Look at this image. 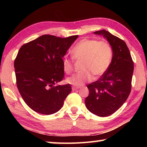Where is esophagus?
Segmentation results:
<instances>
[{"label":"esophagus","mask_w":147,"mask_h":147,"mask_svg":"<svg viewBox=\"0 0 147 147\" xmlns=\"http://www.w3.org/2000/svg\"><path fill=\"white\" fill-rule=\"evenodd\" d=\"M79 88H80V87H77V86H72V90H73V91H75V90H78Z\"/></svg>","instance_id":"34e87169"}]
</instances>
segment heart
<instances>
[{"label":"heart","instance_id":"1","mask_svg":"<svg viewBox=\"0 0 147 147\" xmlns=\"http://www.w3.org/2000/svg\"><path fill=\"white\" fill-rule=\"evenodd\" d=\"M73 58L81 61V71L66 79L67 83L81 86L93 78L102 76L110 66L112 58V49L106 41L83 38L74 45L71 51ZM62 69L69 74L73 69V60L65 55L62 58Z\"/></svg>","mask_w":147,"mask_h":147}]
</instances>
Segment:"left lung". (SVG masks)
<instances>
[{"label": "left lung", "mask_w": 147, "mask_h": 147, "mask_svg": "<svg viewBox=\"0 0 147 147\" xmlns=\"http://www.w3.org/2000/svg\"><path fill=\"white\" fill-rule=\"evenodd\" d=\"M112 49L110 66L98 80L87 85L90 94L85 99L88 110L100 117H107L117 111L128 98L134 70L129 49L123 40L105 30L96 31Z\"/></svg>", "instance_id": "obj_1"}]
</instances>
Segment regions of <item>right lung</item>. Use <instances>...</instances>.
<instances>
[{"instance_id": "obj_1", "label": "right lung", "mask_w": 147, "mask_h": 147, "mask_svg": "<svg viewBox=\"0 0 147 147\" xmlns=\"http://www.w3.org/2000/svg\"><path fill=\"white\" fill-rule=\"evenodd\" d=\"M78 37L44 35L21 46L14 61L17 87L34 111L50 115L63 106L70 84L54 85L64 78L62 57Z\"/></svg>"}]
</instances>
